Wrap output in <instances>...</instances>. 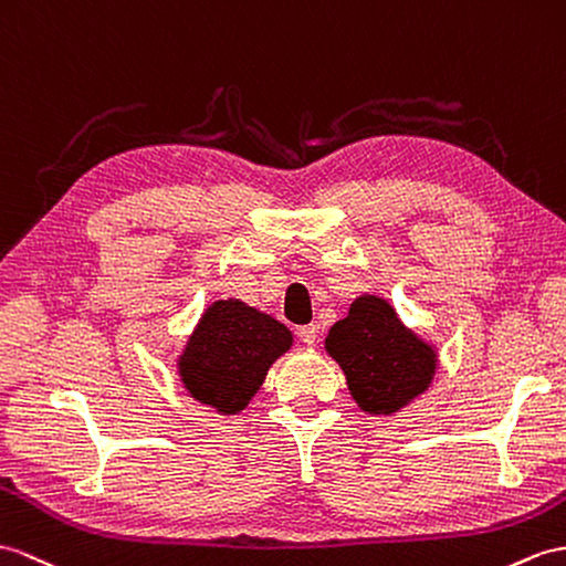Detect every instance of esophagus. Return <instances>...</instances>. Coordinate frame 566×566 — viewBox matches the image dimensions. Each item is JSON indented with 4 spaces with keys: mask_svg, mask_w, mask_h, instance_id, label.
<instances>
[{
    "mask_svg": "<svg viewBox=\"0 0 566 566\" xmlns=\"http://www.w3.org/2000/svg\"><path fill=\"white\" fill-rule=\"evenodd\" d=\"M297 336H300L302 343H305V346H314V343H316V326L314 324L300 326L297 328Z\"/></svg>",
    "mask_w": 566,
    "mask_h": 566,
    "instance_id": "obj_1",
    "label": "esophagus"
}]
</instances>
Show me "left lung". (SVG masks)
<instances>
[{
	"instance_id": "8db88e82",
	"label": "left lung",
	"mask_w": 566,
	"mask_h": 566,
	"mask_svg": "<svg viewBox=\"0 0 566 566\" xmlns=\"http://www.w3.org/2000/svg\"><path fill=\"white\" fill-rule=\"evenodd\" d=\"M324 348L367 416L401 412L432 387L439 367L437 343L406 326L379 295L355 297L346 319L328 328Z\"/></svg>"
}]
</instances>
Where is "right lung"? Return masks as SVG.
Returning a JSON list of instances; mask_svg holds the SVG:
<instances>
[{
  "label": "right lung",
  "mask_w": 566,
  "mask_h": 566,
  "mask_svg": "<svg viewBox=\"0 0 566 566\" xmlns=\"http://www.w3.org/2000/svg\"><path fill=\"white\" fill-rule=\"evenodd\" d=\"M293 331L238 297L216 300L175 357L179 384L218 416H238L259 394L271 365L293 348Z\"/></svg>",
  "instance_id": "right-lung-1"
}]
</instances>
